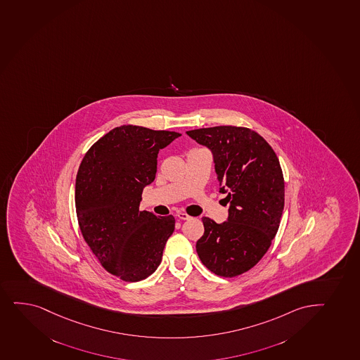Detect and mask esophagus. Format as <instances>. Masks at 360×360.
Instances as JSON below:
<instances>
[{
    "label": "esophagus",
    "instance_id": "obj_1",
    "mask_svg": "<svg viewBox=\"0 0 360 360\" xmlns=\"http://www.w3.org/2000/svg\"><path fill=\"white\" fill-rule=\"evenodd\" d=\"M177 218L181 219V220H189L191 217L190 215L186 214V213H183V212H178Z\"/></svg>",
    "mask_w": 360,
    "mask_h": 360
}]
</instances>
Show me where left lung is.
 <instances>
[{
	"instance_id": "obj_1",
	"label": "left lung",
	"mask_w": 360,
	"mask_h": 360,
	"mask_svg": "<svg viewBox=\"0 0 360 360\" xmlns=\"http://www.w3.org/2000/svg\"><path fill=\"white\" fill-rule=\"evenodd\" d=\"M190 138L212 152L219 191L227 194V221L203 217L196 243L203 264L219 276L243 274L262 259L279 229L285 183L279 159L254 130L220 125L189 130Z\"/></svg>"
}]
</instances>
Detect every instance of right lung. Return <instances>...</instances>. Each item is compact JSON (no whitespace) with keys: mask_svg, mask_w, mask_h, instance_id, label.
I'll list each match as a JSON object with an SVG mask.
<instances>
[{"mask_svg":"<svg viewBox=\"0 0 360 360\" xmlns=\"http://www.w3.org/2000/svg\"><path fill=\"white\" fill-rule=\"evenodd\" d=\"M181 134L121 125L99 139L81 162L75 206L81 233L106 271L129 283L153 274L174 218L140 210L157 174L159 150Z\"/></svg>","mask_w":360,"mask_h":360,"instance_id":"1","label":"right lung"}]
</instances>
